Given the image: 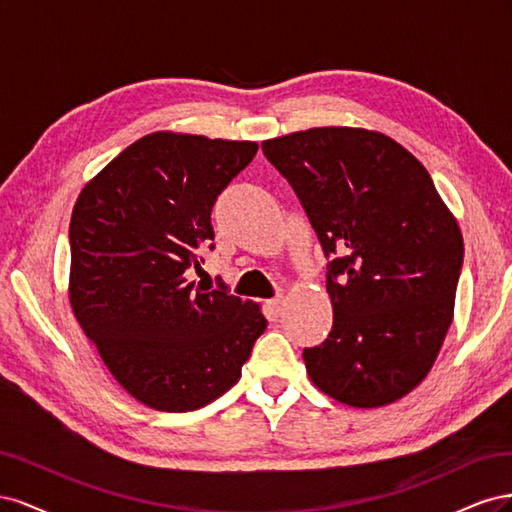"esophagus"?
Returning a JSON list of instances; mask_svg holds the SVG:
<instances>
[{"label":"esophagus","instance_id":"1","mask_svg":"<svg viewBox=\"0 0 512 512\" xmlns=\"http://www.w3.org/2000/svg\"><path fill=\"white\" fill-rule=\"evenodd\" d=\"M267 305H269V309H271V314L280 316L282 309H284V297H275V299H271Z\"/></svg>","mask_w":512,"mask_h":512}]
</instances>
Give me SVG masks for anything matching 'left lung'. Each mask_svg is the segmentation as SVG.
I'll return each instance as SVG.
<instances>
[{"label": "left lung", "mask_w": 512, "mask_h": 512, "mask_svg": "<svg viewBox=\"0 0 512 512\" xmlns=\"http://www.w3.org/2000/svg\"><path fill=\"white\" fill-rule=\"evenodd\" d=\"M262 151L333 256V331L303 350L309 380L352 408L393 404L425 380L453 322L463 262L455 215L427 168L382 132L309 128Z\"/></svg>", "instance_id": "1"}]
</instances>
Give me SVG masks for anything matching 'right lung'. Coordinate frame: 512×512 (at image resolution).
Instances as JSON below:
<instances>
[{"mask_svg":"<svg viewBox=\"0 0 512 512\" xmlns=\"http://www.w3.org/2000/svg\"><path fill=\"white\" fill-rule=\"evenodd\" d=\"M258 143L151 132L81 190L70 220L72 312L113 378L160 412L198 410L241 378L260 305L194 288L215 198Z\"/></svg>","mask_w":512,"mask_h":512,"instance_id":"add662e5","label":"right lung"}]
</instances>
